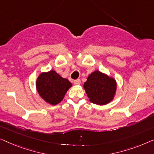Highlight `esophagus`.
Wrapping results in <instances>:
<instances>
[{
	"mask_svg": "<svg viewBox=\"0 0 154 154\" xmlns=\"http://www.w3.org/2000/svg\"><path fill=\"white\" fill-rule=\"evenodd\" d=\"M74 84H75V85H79L80 83H81V80H80L79 79H77L76 80H74Z\"/></svg>",
	"mask_w": 154,
	"mask_h": 154,
	"instance_id": "1",
	"label": "esophagus"
}]
</instances>
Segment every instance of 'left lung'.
<instances>
[{
  "mask_svg": "<svg viewBox=\"0 0 154 154\" xmlns=\"http://www.w3.org/2000/svg\"><path fill=\"white\" fill-rule=\"evenodd\" d=\"M84 88L91 103L103 105L114 99L116 82L114 78L96 70L88 77L84 84Z\"/></svg>",
  "mask_w": 154,
  "mask_h": 154,
  "instance_id": "8db88e82",
  "label": "left lung"
}]
</instances>
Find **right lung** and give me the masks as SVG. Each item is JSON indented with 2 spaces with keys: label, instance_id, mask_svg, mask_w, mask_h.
<instances>
[{
  "label": "right lung",
  "instance_id": "obj_1",
  "mask_svg": "<svg viewBox=\"0 0 154 154\" xmlns=\"http://www.w3.org/2000/svg\"><path fill=\"white\" fill-rule=\"evenodd\" d=\"M72 84L54 70L42 72L36 80L38 93L45 102L56 105L62 101Z\"/></svg>",
  "mask_w": 154,
  "mask_h": 154
}]
</instances>
